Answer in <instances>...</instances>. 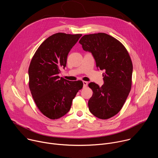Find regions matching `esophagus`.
<instances>
[{"label": "esophagus", "mask_w": 158, "mask_h": 158, "mask_svg": "<svg viewBox=\"0 0 158 158\" xmlns=\"http://www.w3.org/2000/svg\"><path fill=\"white\" fill-rule=\"evenodd\" d=\"M88 85V82L86 81H83V86L84 87H86Z\"/></svg>", "instance_id": "esophagus-1"}]
</instances>
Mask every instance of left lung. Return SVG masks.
<instances>
[{
  "mask_svg": "<svg viewBox=\"0 0 158 158\" xmlns=\"http://www.w3.org/2000/svg\"><path fill=\"white\" fill-rule=\"evenodd\" d=\"M79 43L84 51L92 52L97 68L105 71L102 87L95 82L88 85L93 91L89 109L100 119H109L120 111L131 90V58L120 41L104 33L85 35Z\"/></svg>",
  "mask_w": 158,
  "mask_h": 158,
  "instance_id": "left-lung-1",
  "label": "left lung"
}]
</instances>
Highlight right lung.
Instances as JSON below:
<instances>
[{"label":"right lung","mask_w":158,"mask_h":158,"mask_svg":"<svg viewBox=\"0 0 158 158\" xmlns=\"http://www.w3.org/2000/svg\"><path fill=\"white\" fill-rule=\"evenodd\" d=\"M82 34L57 33L46 38L34 54L28 68V85L39 110L51 120L70 110L73 100L83 87L81 81H69L58 76L67 57Z\"/></svg>","instance_id":"obj_1"}]
</instances>
